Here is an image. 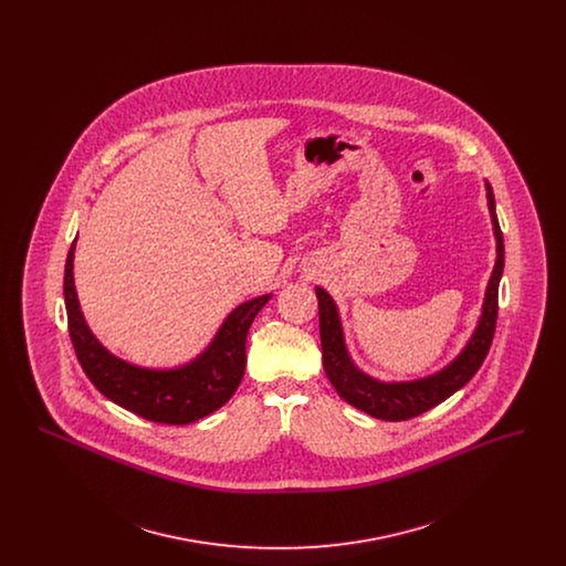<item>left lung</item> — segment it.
<instances>
[{
  "instance_id": "left-lung-1",
  "label": "left lung",
  "mask_w": 566,
  "mask_h": 566,
  "mask_svg": "<svg viewBox=\"0 0 566 566\" xmlns=\"http://www.w3.org/2000/svg\"><path fill=\"white\" fill-rule=\"evenodd\" d=\"M485 187H488V206H490L494 235H496V265H494L492 277L488 282L484 312H482L480 324H478L469 346L443 371L424 377V379L403 381V384H384V381H376V379L360 374L352 365L350 356L346 352L342 323H339L337 307H335L333 298L326 295L323 289H316L318 314H321L324 371L331 379V384L335 386L337 395L346 403L354 405L356 409H360L374 418H379V420L401 422V420H409V418H416V416L429 411L434 405L443 403L482 367L488 350L492 346L494 328H496L499 282H501L503 268H505V245H503V233H501L499 218L494 210V195H492L490 185H485Z\"/></svg>"
}]
</instances>
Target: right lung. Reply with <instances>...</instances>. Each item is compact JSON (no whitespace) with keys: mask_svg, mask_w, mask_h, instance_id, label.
<instances>
[{"mask_svg":"<svg viewBox=\"0 0 566 566\" xmlns=\"http://www.w3.org/2000/svg\"><path fill=\"white\" fill-rule=\"evenodd\" d=\"M74 243L65 261L63 295L78 363L95 388L135 416L159 424H190L210 416L238 390L245 369V335L270 295L245 301L220 326L212 346L180 369L153 371L112 356L88 331L74 289Z\"/></svg>","mask_w":566,"mask_h":566,"instance_id":"right-lung-1","label":"right lung"}]
</instances>
